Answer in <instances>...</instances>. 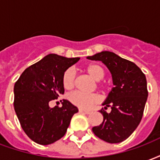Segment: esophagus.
<instances>
[{"instance_id":"obj_1","label":"esophagus","mask_w":160,"mask_h":160,"mask_svg":"<svg viewBox=\"0 0 160 160\" xmlns=\"http://www.w3.org/2000/svg\"><path fill=\"white\" fill-rule=\"evenodd\" d=\"M79 111H80V113H85V114H90L91 113V111H85V110H82V109H80V110H79Z\"/></svg>"}]
</instances>
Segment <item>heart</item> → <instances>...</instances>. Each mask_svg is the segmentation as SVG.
Instances as JSON below:
<instances>
[{"instance_id": "b5f03b06", "label": "heart", "mask_w": 160, "mask_h": 160, "mask_svg": "<svg viewBox=\"0 0 160 160\" xmlns=\"http://www.w3.org/2000/svg\"><path fill=\"white\" fill-rule=\"evenodd\" d=\"M85 70L92 80L97 81L98 85L99 87H104L103 84L100 83V80L104 79V74H105L103 67L97 63H91L85 68ZM74 81H75L74 71L71 68L67 69L63 73L62 77V84L64 88L68 90L73 88L74 86ZM68 99L72 104L76 105L77 107L87 110V109H90L92 106H93L94 104L98 103L99 97L96 93H84L79 91H76L68 95Z\"/></svg>"}]
</instances>
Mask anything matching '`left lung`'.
Masks as SVG:
<instances>
[{
	"mask_svg": "<svg viewBox=\"0 0 160 160\" xmlns=\"http://www.w3.org/2000/svg\"><path fill=\"white\" fill-rule=\"evenodd\" d=\"M87 59L101 61L112 76L114 87L102 104L104 120L92 128L94 134L109 143H119L131 135L143 116L148 96L147 79L141 68L111 51H102ZM108 107L112 111H105Z\"/></svg>",
	"mask_w": 160,
	"mask_h": 160,
	"instance_id": "left-lung-1",
	"label": "left lung"
}]
</instances>
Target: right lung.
<instances>
[{
  "instance_id": "1",
  "label": "right lung",
  "mask_w": 160,
  "mask_h": 160,
  "mask_svg": "<svg viewBox=\"0 0 160 160\" xmlns=\"http://www.w3.org/2000/svg\"><path fill=\"white\" fill-rule=\"evenodd\" d=\"M79 57L49 54L27 68L16 81L14 111L27 136L40 145L52 144L64 136L78 108L63 99L62 106H49L64 93L63 73Z\"/></svg>"
}]
</instances>
